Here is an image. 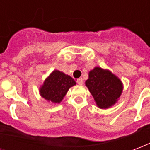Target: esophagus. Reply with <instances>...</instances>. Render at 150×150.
I'll return each mask as SVG.
<instances>
[{
    "mask_svg": "<svg viewBox=\"0 0 150 150\" xmlns=\"http://www.w3.org/2000/svg\"><path fill=\"white\" fill-rule=\"evenodd\" d=\"M76 82H77V84H78V85H83L84 81H83L82 78L81 77V78H78V79L76 80Z\"/></svg>",
    "mask_w": 150,
    "mask_h": 150,
    "instance_id": "esophagus-1",
    "label": "esophagus"
}]
</instances>
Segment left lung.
Instances as JSON below:
<instances>
[{"label":"left lung","instance_id":"left-lung-1","mask_svg":"<svg viewBox=\"0 0 150 150\" xmlns=\"http://www.w3.org/2000/svg\"><path fill=\"white\" fill-rule=\"evenodd\" d=\"M86 86L100 109L112 106L118 100L123 90L121 80L110 70L100 67H95L88 73Z\"/></svg>","mask_w":150,"mask_h":150}]
</instances>
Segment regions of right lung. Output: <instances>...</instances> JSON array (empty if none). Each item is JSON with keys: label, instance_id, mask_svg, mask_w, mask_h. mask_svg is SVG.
<instances>
[{"label": "right lung", "instance_id": "obj_1", "mask_svg": "<svg viewBox=\"0 0 150 150\" xmlns=\"http://www.w3.org/2000/svg\"><path fill=\"white\" fill-rule=\"evenodd\" d=\"M76 85V81L70 76L59 70H54L40 88V94L43 98L52 103L59 104L72 86Z\"/></svg>", "mask_w": 150, "mask_h": 150}]
</instances>
